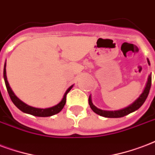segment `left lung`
Returning <instances> with one entry per match:
<instances>
[{
  "instance_id": "8db88e82",
  "label": "left lung",
  "mask_w": 155,
  "mask_h": 155,
  "mask_svg": "<svg viewBox=\"0 0 155 155\" xmlns=\"http://www.w3.org/2000/svg\"><path fill=\"white\" fill-rule=\"evenodd\" d=\"M147 61H148V64L150 65L149 59H147ZM150 87L151 75H149L148 81H147V84H146V88L144 89L143 93L140 94V96L139 97L133 104H131L130 106L125 107L124 109L119 110L111 111V110H102L101 109H98V108H97L96 106L93 104L92 100H91V97H89V98H88V104H89V106H90L91 109L93 110V111L95 112L96 114H99V115H101V116L106 117V118H120V117H124L125 116V115H127V114H130V113H132V112L136 111L137 110L139 109L140 106L143 105V103L145 102L146 98H147V97H148Z\"/></svg>"
}]
</instances>
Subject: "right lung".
Listing matches in <instances>:
<instances>
[{
    "instance_id": "obj_1",
    "label": "right lung",
    "mask_w": 155,
    "mask_h": 155,
    "mask_svg": "<svg viewBox=\"0 0 155 155\" xmlns=\"http://www.w3.org/2000/svg\"><path fill=\"white\" fill-rule=\"evenodd\" d=\"M5 67L6 64L5 63L4 66V79H5V86H6L7 91L9 93V97L11 99V101H13V103L15 104V106H17L18 108L21 110V111L27 113V114H30L34 116H38V117H49L52 116L54 114H56L58 113L61 111L62 108L64 107L65 104H66V100H67V94L70 92V90L72 88L73 85H71L67 92L65 93L63 98L62 99V101H60L58 104H57L56 106H52L49 108H45V109H41V108H35V107H32V106H28L26 103H24L23 101H22L20 99H18L17 97L15 96V94L14 92L12 91V89L9 87V83L7 80L6 77V70H5Z\"/></svg>"
}]
</instances>
